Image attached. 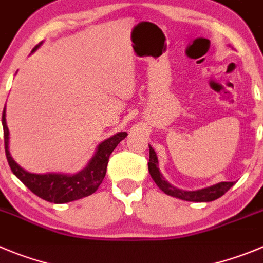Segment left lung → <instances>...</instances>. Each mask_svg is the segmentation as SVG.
<instances>
[{
  "instance_id": "1",
  "label": "left lung",
  "mask_w": 263,
  "mask_h": 263,
  "mask_svg": "<svg viewBox=\"0 0 263 263\" xmlns=\"http://www.w3.org/2000/svg\"><path fill=\"white\" fill-rule=\"evenodd\" d=\"M148 168L149 174H151V176L153 178V180L156 181L157 185H158L166 195L181 198V200L185 201H195V202H209V201H214L217 200V198H219L220 196L224 195V193L235 184L234 181H222V183H218L209 188H203V190L198 191H181L179 190V188L173 187L170 183H167V180H165V178L162 176V174L159 173L158 158H157L156 152L153 151V148H152L151 145H149Z\"/></svg>"
}]
</instances>
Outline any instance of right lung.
Returning <instances> with one entry per match:
<instances>
[{
	"mask_svg": "<svg viewBox=\"0 0 263 263\" xmlns=\"http://www.w3.org/2000/svg\"><path fill=\"white\" fill-rule=\"evenodd\" d=\"M41 44V43H40ZM36 45V49L40 46ZM2 126H4V137H5V153H6L7 162L14 173V175L22 181V183L43 200L54 203H65L73 200L87 197L98 190L100 184L104 180L106 175L109 157L112 153L118 144L127 136V132H119L110 139L105 140L104 143L98 145L95 157L90 159L87 167L80 171L76 175H63V174H31L23 170L21 166L10 156L9 152V128L5 118V109L2 112Z\"/></svg>",
	"mask_w": 263,
	"mask_h": 263,
	"instance_id": "1",
	"label": "right lung"
}]
</instances>
